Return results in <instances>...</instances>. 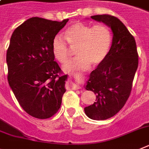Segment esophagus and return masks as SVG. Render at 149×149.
<instances>
[{
    "label": "esophagus",
    "mask_w": 149,
    "mask_h": 149,
    "mask_svg": "<svg viewBox=\"0 0 149 149\" xmlns=\"http://www.w3.org/2000/svg\"><path fill=\"white\" fill-rule=\"evenodd\" d=\"M67 86H68V88L70 89H72V90H77V89H80L81 88L79 86V85H76L75 83H73V82H67Z\"/></svg>",
    "instance_id": "obj_1"
}]
</instances>
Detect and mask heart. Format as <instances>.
Masks as SVG:
<instances>
[{"label":"heart","mask_w":149,"mask_h":149,"mask_svg":"<svg viewBox=\"0 0 149 149\" xmlns=\"http://www.w3.org/2000/svg\"><path fill=\"white\" fill-rule=\"evenodd\" d=\"M64 37L58 35L52 42V52L55 59L61 64L68 61L70 49H76L77 58L63 67L65 72L73 73L102 64L110 50L112 33L105 24L95 25L76 22L67 28ZM66 40H65V39ZM69 44L67 45L65 40Z\"/></svg>","instance_id":"b5f03b06"}]
</instances>
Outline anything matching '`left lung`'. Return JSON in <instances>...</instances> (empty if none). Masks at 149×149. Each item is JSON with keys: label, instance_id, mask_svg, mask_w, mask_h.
I'll use <instances>...</instances> for the list:
<instances>
[{"label": "left lung", "instance_id": "left-lung-1", "mask_svg": "<svg viewBox=\"0 0 149 149\" xmlns=\"http://www.w3.org/2000/svg\"><path fill=\"white\" fill-rule=\"evenodd\" d=\"M91 18L104 23L113 33L108 56L91 73L85 86L96 94V101L84 109L86 116L93 120H106L119 112L130 96L138 53L135 39L118 18L107 14Z\"/></svg>", "mask_w": 149, "mask_h": 149}]
</instances>
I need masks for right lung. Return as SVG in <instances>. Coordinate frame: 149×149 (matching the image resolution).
<instances>
[{
    "label": "right lung",
    "mask_w": 149,
    "mask_h": 149,
    "mask_svg": "<svg viewBox=\"0 0 149 149\" xmlns=\"http://www.w3.org/2000/svg\"><path fill=\"white\" fill-rule=\"evenodd\" d=\"M69 19L32 17L15 29L6 52L9 85L30 116L46 119L56 113L65 93L67 75L52 52V42Z\"/></svg>",
    "instance_id": "obj_1"
}]
</instances>
